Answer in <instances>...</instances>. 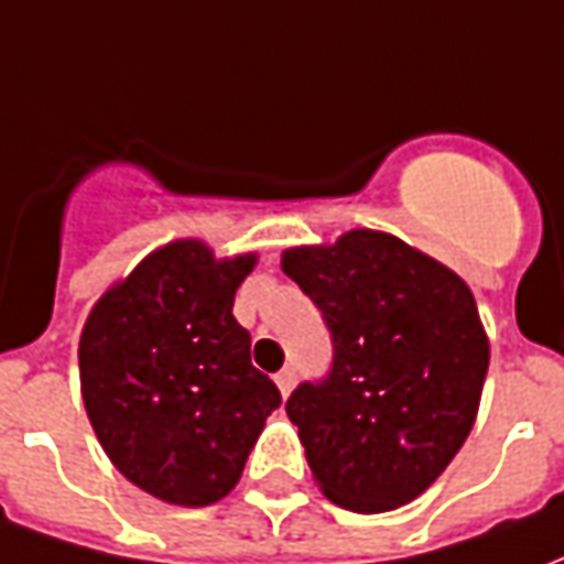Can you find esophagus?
Returning <instances> with one entry per match:
<instances>
[{
	"instance_id": "obj_1",
	"label": "esophagus",
	"mask_w": 564,
	"mask_h": 564,
	"mask_svg": "<svg viewBox=\"0 0 564 564\" xmlns=\"http://www.w3.org/2000/svg\"><path fill=\"white\" fill-rule=\"evenodd\" d=\"M274 383H278V390H281L283 399H286L295 387V368H283V371H278V375H274Z\"/></svg>"
}]
</instances>
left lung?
<instances>
[{
	"label": "left lung",
	"instance_id": "8db88e82",
	"mask_svg": "<svg viewBox=\"0 0 564 564\" xmlns=\"http://www.w3.org/2000/svg\"><path fill=\"white\" fill-rule=\"evenodd\" d=\"M332 332V368L286 414L323 496L356 513L414 501L471 432L489 341L468 283L402 238L354 229L281 259Z\"/></svg>",
	"mask_w": 564,
	"mask_h": 564
}]
</instances>
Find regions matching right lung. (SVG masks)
Instances as JSON below:
<instances>
[{
  "mask_svg": "<svg viewBox=\"0 0 564 564\" xmlns=\"http://www.w3.org/2000/svg\"><path fill=\"white\" fill-rule=\"evenodd\" d=\"M253 253L217 259L184 238L141 259L84 323L80 395L127 480L181 508L229 496L281 392L232 317Z\"/></svg>",
  "mask_w": 564,
  "mask_h": 564,
  "instance_id": "right-lung-1",
  "label": "right lung"
}]
</instances>
